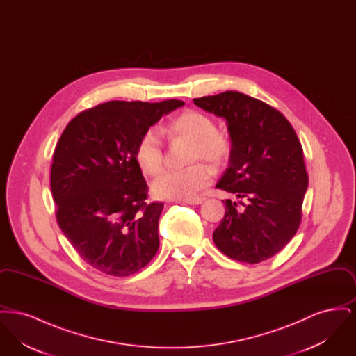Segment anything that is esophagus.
Wrapping results in <instances>:
<instances>
[{"instance_id": "1", "label": "esophagus", "mask_w": 356, "mask_h": 356, "mask_svg": "<svg viewBox=\"0 0 356 356\" xmlns=\"http://www.w3.org/2000/svg\"><path fill=\"white\" fill-rule=\"evenodd\" d=\"M204 197H192V199H186V200H183V203L189 204V205H197V204L203 203Z\"/></svg>"}]
</instances>
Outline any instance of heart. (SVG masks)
<instances>
[{"mask_svg":"<svg viewBox=\"0 0 356 356\" xmlns=\"http://www.w3.org/2000/svg\"><path fill=\"white\" fill-rule=\"evenodd\" d=\"M167 132L177 137H186L193 141L189 161L192 164L183 170H168L153 183V193L160 199L180 200L196 196L212 179L211 168L199 160L212 165H221L231 154L228 136L216 131L213 120L199 111H186L170 120ZM137 165L148 176H157L164 170L165 153L161 136L148 129L140 137L136 145Z\"/></svg>","mask_w":356,"mask_h":356,"instance_id":"1","label":"heart"}]
</instances>
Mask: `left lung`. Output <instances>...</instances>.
I'll list each match as a JSON object with an SVG mask.
<instances>
[{"instance_id": "1", "label": "left lung", "mask_w": 356, "mask_h": 356, "mask_svg": "<svg viewBox=\"0 0 356 356\" xmlns=\"http://www.w3.org/2000/svg\"><path fill=\"white\" fill-rule=\"evenodd\" d=\"M227 121L229 165L218 188L245 204L227 199L225 215L213 232L221 252L243 263H260L295 236L308 186L302 144L292 125L271 105L240 92L193 100Z\"/></svg>"}]
</instances>
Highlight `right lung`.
Returning a JSON list of instances; mask_svg holds the SVG:
<instances>
[{
    "mask_svg": "<svg viewBox=\"0 0 356 356\" xmlns=\"http://www.w3.org/2000/svg\"><path fill=\"white\" fill-rule=\"evenodd\" d=\"M183 105L104 102L70 120L60 137L51 170L56 219L97 271L129 276L157 252L164 204L145 202L148 186L136 163V145L149 127Z\"/></svg>",
    "mask_w": 356,
    "mask_h": 356,
    "instance_id": "obj_1",
    "label": "right lung"
}]
</instances>
